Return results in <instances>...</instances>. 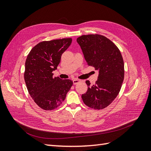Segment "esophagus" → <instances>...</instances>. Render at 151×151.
Wrapping results in <instances>:
<instances>
[{"instance_id":"34e87169","label":"esophagus","mask_w":151,"mask_h":151,"mask_svg":"<svg viewBox=\"0 0 151 151\" xmlns=\"http://www.w3.org/2000/svg\"><path fill=\"white\" fill-rule=\"evenodd\" d=\"M81 82V80H79V79H73V84H74V85H76V84H78L79 83H80Z\"/></svg>"}]
</instances>
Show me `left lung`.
I'll list each match as a JSON object with an SVG mask.
<instances>
[{
  "label": "left lung",
  "mask_w": 151,
  "mask_h": 151,
  "mask_svg": "<svg viewBox=\"0 0 151 151\" xmlns=\"http://www.w3.org/2000/svg\"><path fill=\"white\" fill-rule=\"evenodd\" d=\"M89 66L99 70L98 81L91 86L86 81L88 91L82 94L84 103L94 109L109 106L119 93L124 79V62L120 50L104 36L87 35L77 38Z\"/></svg>",
  "instance_id": "1"
}]
</instances>
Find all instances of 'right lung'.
<instances>
[{"mask_svg":"<svg viewBox=\"0 0 151 151\" xmlns=\"http://www.w3.org/2000/svg\"><path fill=\"white\" fill-rule=\"evenodd\" d=\"M72 38L43 41L31 50L25 62L24 81L31 97L45 110H52L64 101L73 82L53 77L62 53Z\"/></svg>","mask_w":151,"mask_h":151,"instance_id":"right-lung-1","label":"right lung"}]
</instances>
